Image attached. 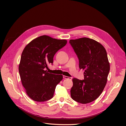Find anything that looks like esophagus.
<instances>
[{
    "instance_id": "1",
    "label": "esophagus",
    "mask_w": 126,
    "mask_h": 126,
    "mask_svg": "<svg viewBox=\"0 0 126 126\" xmlns=\"http://www.w3.org/2000/svg\"><path fill=\"white\" fill-rule=\"evenodd\" d=\"M63 78L64 79H68L70 80L72 79V77H67V76H63Z\"/></svg>"
}]
</instances>
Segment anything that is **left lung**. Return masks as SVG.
Wrapping results in <instances>:
<instances>
[{
	"mask_svg": "<svg viewBox=\"0 0 126 126\" xmlns=\"http://www.w3.org/2000/svg\"><path fill=\"white\" fill-rule=\"evenodd\" d=\"M69 44L79 59V67L85 71L84 79H72L70 94L80 104L96 100L104 90L107 81L110 64L105 48L88 38L70 40Z\"/></svg>",
	"mask_w": 126,
	"mask_h": 126,
	"instance_id": "8db88e82",
	"label": "left lung"
}]
</instances>
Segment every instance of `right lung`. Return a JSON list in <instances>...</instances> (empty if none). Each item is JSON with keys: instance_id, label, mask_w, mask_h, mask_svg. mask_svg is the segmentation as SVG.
Listing matches in <instances>:
<instances>
[{"instance_id": "obj_1", "label": "right lung", "mask_w": 126, "mask_h": 126, "mask_svg": "<svg viewBox=\"0 0 126 126\" xmlns=\"http://www.w3.org/2000/svg\"><path fill=\"white\" fill-rule=\"evenodd\" d=\"M67 40L41 36L32 40L22 52L19 72L28 96L34 101L44 102L53 96L63 75L49 73L48 65L53 63L56 53Z\"/></svg>"}]
</instances>
